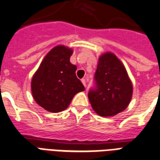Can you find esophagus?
<instances>
[{"label": "esophagus", "mask_w": 160, "mask_h": 160, "mask_svg": "<svg viewBox=\"0 0 160 160\" xmlns=\"http://www.w3.org/2000/svg\"><path fill=\"white\" fill-rule=\"evenodd\" d=\"M82 84L84 85V87H86V80L85 79H82Z\"/></svg>", "instance_id": "obj_1"}]
</instances>
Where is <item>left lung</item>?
I'll return each instance as SVG.
<instances>
[{
    "label": "left lung",
    "mask_w": 160,
    "mask_h": 160,
    "mask_svg": "<svg viewBox=\"0 0 160 160\" xmlns=\"http://www.w3.org/2000/svg\"><path fill=\"white\" fill-rule=\"evenodd\" d=\"M94 81L95 88L90 89L88 99L98 114L114 116L128 106L133 85L124 66L113 53L106 52L100 57Z\"/></svg>",
    "instance_id": "8db88e82"
}]
</instances>
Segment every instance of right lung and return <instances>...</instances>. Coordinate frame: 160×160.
Masks as SVG:
<instances>
[{"label":"right lung","instance_id":"1","mask_svg":"<svg viewBox=\"0 0 160 160\" xmlns=\"http://www.w3.org/2000/svg\"><path fill=\"white\" fill-rule=\"evenodd\" d=\"M72 50L57 46L46 55L32 79L33 98L47 111L59 112L70 104L75 94L85 90L70 62Z\"/></svg>","mask_w":160,"mask_h":160}]
</instances>
